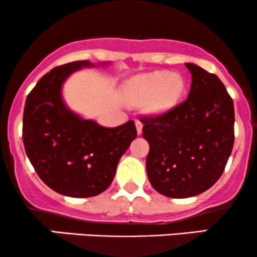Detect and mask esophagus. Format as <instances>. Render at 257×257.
Returning a JSON list of instances; mask_svg holds the SVG:
<instances>
[{"mask_svg": "<svg viewBox=\"0 0 257 257\" xmlns=\"http://www.w3.org/2000/svg\"><path fill=\"white\" fill-rule=\"evenodd\" d=\"M135 125H137V132H138V134L140 135L141 133H143V123H141L140 120H135Z\"/></svg>", "mask_w": 257, "mask_h": 257, "instance_id": "1", "label": "esophagus"}]
</instances>
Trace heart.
Here are the masks:
<instances>
[{"mask_svg": "<svg viewBox=\"0 0 257 257\" xmlns=\"http://www.w3.org/2000/svg\"><path fill=\"white\" fill-rule=\"evenodd\" d=\"M186 82L179 73L155 71L141 73L129 79L123 87V98L129 105L145 104L147 113L162 116L179 104Z\"/></svg>", "mask_w": 257, "mask_h": 257, "instance_id": "b5f03b06", "label": "heart"}]
</instances>
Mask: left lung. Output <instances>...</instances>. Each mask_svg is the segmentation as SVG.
<instances>
[{
  "instance_id": "8db88e82",
  "label": "left lung",
  "mask_w": 257,
  "mask_h": 257,
  "mask_svg": "<svg viewBox=\"0 0 257 257\" xmlns=\"http://www.w3.org/2000/svg\"><path fill=\"white\" fill-rule=\"evenodd\" d=\"M192 75L187 99L157 117H143L150 145L146 172L152 187L169 198L209 190L220 176L234 143V106L214 73L186 63Z\"/></svg>"
}]
</instances>
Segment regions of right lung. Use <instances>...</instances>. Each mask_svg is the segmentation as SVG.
<instances>
[{
  "label": "right lung",
  "mask_w": 257,
  "mask_h": 257,
  "mask_svg": "<svg viewBox=\"0 0 257 257\" xmlns=\"http://www.w3.org/2000/svg\"><path fill=\"white\" fill-rule=\"evenodd\" d=\"M89 60L55 67L43 76L25 101L23 141L41 180L55 192L88 198L111 185L120 157L137 138L133 120L106 128L70 110L63 85L83 67L107 66Z\"/></svg>",
  "instance_id": "obj_1"
}]
</instances>
